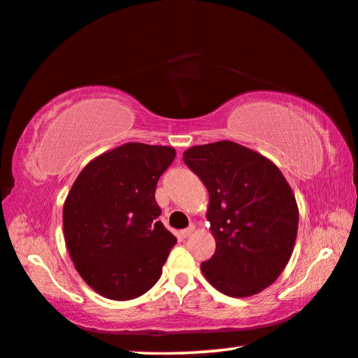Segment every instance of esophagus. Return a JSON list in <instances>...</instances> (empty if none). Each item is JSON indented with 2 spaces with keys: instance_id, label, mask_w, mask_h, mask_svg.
Segmentation results:
<instances>
[{
  "instance_id": "1",
  "label": "esophagus",
  "mask_w": 358,
  "mask_h": 358,
  "mask_svg": "<svg viewBox=\"0 0 358 358\" xmlns=\"http://www.w3.org/2000/svg\"><path fill=\"white\" fill-rule=\"evenodd\" d=\"M194 231H196V226L191 224L189 228L181 231V237H189V236H192V232H194Z\"/></svg>"
}]
</instances>
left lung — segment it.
<instances>
[{
    "instance_id": "1",
    "label": "left lung",
    "mask_w": 358,
    "mask_h": 358,
    "mask_svg": "<svg viewBox=\"0 0 358 358\" xmlns=\"http://www.w3.org/2000/svg\"><path fill=\"white\" fill-rule=\"evenodd\" d=\"M183 161L208 191L207 218L217 242L201 264L218 292L257 294L285 269L298 232V206L290 185L269 159L234 141L192 146Z\"/></svg>"
}]
</instances>
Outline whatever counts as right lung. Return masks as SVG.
Instances as JSON below:
<instances>
[{"mask_svg":"<svg viewBox=\"0 0 358 358\" xmlns=\"http://www.w3.org/2000/svg\"><path fill=\"white\" fill-rule=\"evenodd\" d=\"M173 159L170 146L126 143L90 161L68 192V253L101 296L138 298L161 277L177 237L159 221L155 192Z\"/></svg>","mask_w":358,"mask_h":358,"instance_id":"add662e5","label":"right lung"}]
</instances>
